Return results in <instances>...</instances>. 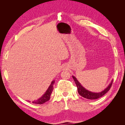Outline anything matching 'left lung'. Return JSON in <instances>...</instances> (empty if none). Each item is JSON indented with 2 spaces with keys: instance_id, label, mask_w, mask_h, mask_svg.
Wrapping results in <instances>:
<instances>
[{
  "instance_id": "obj_1",
  "label": "left lung",
  "mask_w": 125,
  "mask_h": 125,
  "mask_svg": "<svg viewBox=\"0 0 125 125\" xmlns=\"http://www.w3.org/2000/svg\"><path fill=\"white\" fill-rule=\"evenodd\" d=\"M73 78L75 84L77 85L78 92L79 94L82 97L89 100H95L103 96L104 94H105L109 90H110L113 81V80H112L111 83L108 85V86L107 87V88H106L103 91L99 93H95L89 91L88 90H86L83 86H82V85H81V84L80 83V82L78 81L76 78L74 77V76H73Z\"/></svg>"
}]
</instances>
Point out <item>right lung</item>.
<instances>
[{
  "label": "right lung",
  "mask_w": 125,
  "mask_h": 125,
  "mask_svg": "<svg viewBox=\"0 0 125 125\" xmlns=\"http://www.w3.org/2000/svg\"><path fill=\"white\" fill-rule=\"evenodd\" d=\"M54 83H55V81L53 80L50 86L48 87V88L46 92L45 93V94H44V95L37 100L33 101L32 103L36 104H42L45 103V102H46L47 101L50 100L51 94L54 89L53 85H54Z\"/></svg>",
  "instance_id": "1"
}]
</instances>
